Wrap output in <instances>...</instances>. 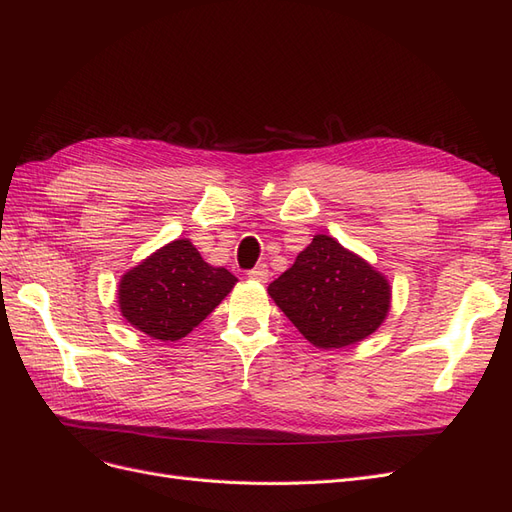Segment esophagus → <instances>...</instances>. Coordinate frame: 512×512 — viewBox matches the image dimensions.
Instances as JSON below:
<instances>
[{
  "mask_svg": "<svg viewBox=\"0 0 512 512\" xmlns=\"http://www.w3.org/2000/svg\"><path fill=\"white\" fill-rule=\"evenodd\" d=\"M247 277H250V280H254V282H267L269 280V269H267V265H258L252 271H247Z\"/></svg>",
  "mask_w": 512,
  "mask_h": 512,
  "instance_id": "34e87169",
  "label": "esophagus"
}]
</instances>
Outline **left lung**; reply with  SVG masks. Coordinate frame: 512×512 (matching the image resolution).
I'll use <instances>...</instances> for the list:
<instances>
[{
	"mask_svg": "<svg viewBox=\"0 0 512 512\" xmlns=\"http://www.w3.org/2000/svg\"><path fill=\"white\" fill-rule=\"evenodd\" d=\"M267 290L307 342L322 350L376 333L393 292L384 273L329 235H316Z\"/></svg>",
	"mask_w": 512,
	"mask_h": 512,
	"instance_id": "left-lung-1",
	"label": "left lung"
}]
</instances>
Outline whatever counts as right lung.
<instances>
[{
  "label": "right lung",
  "instance_id": "add662e5",
  "mask_svg": "<svg viewBox=\"0 0 512 512\" xmlns=\"http://www.w3.org/2000/svg\"><path fill=\"white\" fill-rule=\"evenodd\" d=\"M239 280L211 267L190 239H175L121 275L119 312L136 331L177 342L196 329Z\"/></svg>",
  "mask_w": 512,
  "mask_h": 512
}]
</instances>
